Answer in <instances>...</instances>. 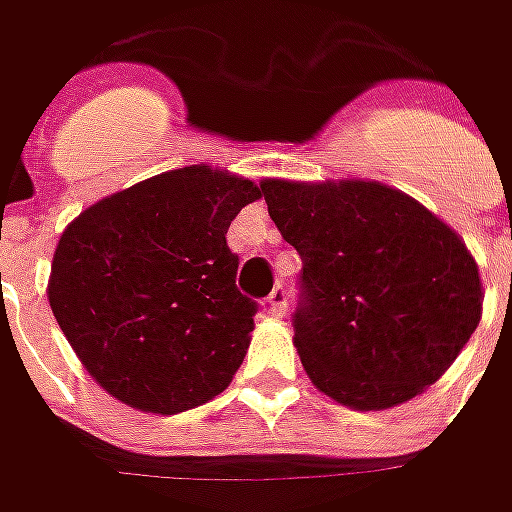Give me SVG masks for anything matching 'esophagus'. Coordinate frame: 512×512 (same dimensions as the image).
<instances>
[{
  "instance_id": "1",
  "label": "esophagus",
  "mask_w": 512,
  "mask_h": 512,
  "mask_svg": "<svg viewBox=\"0 0 512 512\" xmlns=\"http://www.w3.org/2000/svg\"><path fill=\"white\" fill-rule=\"evenodd\" d=\"M267 313H273L276 319H282L287 313V290L282 285L273 287V293L267 299Z\"/></svg>"
}]
</instances>
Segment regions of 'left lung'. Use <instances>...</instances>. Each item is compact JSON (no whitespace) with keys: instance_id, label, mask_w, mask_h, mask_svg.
Masks as SVG:
<instances>
[{"instance_id":"left-lung-1","label":"left lung","mask_w":512,"mask_h":512,"mask_svg":"<svg viewBox=\"0 0 512 512\" xmlns=\"http://www.w3.org/2000/svg\"><path fill=\"white\" fill-rule=\"evenodd\" d=\"M267 213L302 256L293 344L319 393L387 410L439 382L482 322L464 239L373 179H262Z\"/></svg>"}]
</instances>
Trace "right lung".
I'll list each match as a JSON object with an SVG mask.
<instances>
[{"mask_svg":"<svg viewBox=\"0 0 512 512\" xmlns=\"http://www.w3.org/2000/svg\"><path fill=\"white\" fill-rule=\"evenodd\" d=\"M262 185L210 165L168 170L85 207L53 250L48 302L93 382L142 413L216 399L250 347L227 227Z\"/></svg>","mask_w":512,"mask_h":512,"instance_id":"add662e5","label":"right lung"}]
</instances>
